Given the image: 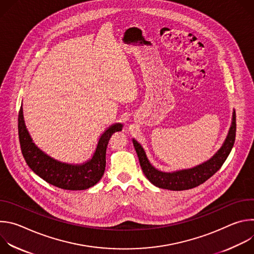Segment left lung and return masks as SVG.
<instances>
[{
  "mask_svg": "<svg viewBox=\"0 0 254 254\" xmlns=\"http://www.w3.org/2000/svg\"><path fill=\"white\" fill-rule=\"evenodd\" d=\"M235 135L236 115L234 112L232 125L229 129L228 135L223 143V146L218 152H217L209 161L203 163L202 165H199L192 169L177 171L173 173H164L155 169L150 164L146 156V153H144L140 144L135 139H132V142L138 157L141 170L152 184L162 189H168L172 191H182L192 189L203 184L222 167V165L226 161L227 157L229 156L233 148Z\"/></svg>",
  "mask_w": 254,
  "mask_h": 254,
  "instance_id": "left-lung-1",
  "label": "left lung"
}]
</instances>
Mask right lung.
<instances>
[{
  "instance_id": "obj_1",
  "label": "right lung",
  "mask_w": 254,
  "mask_h": 254,
  "mask_svg": "<svg viewBox=\"0 0 254 254\" xmlns=\"http://www.w3.org/2000/svg\"><path fill=\"white\" fill-rule=\"evenodd\" d=\"M122 128V124H116L106 129L98 140L92 159L85 164L75 166L60 163L40 151L32 141L26 128L22 107L18 117L20 146L27 165L47 183L65 190H85L98 182L105 170L107 143L111 136Z\"/></svg>"
}]
</instances>
